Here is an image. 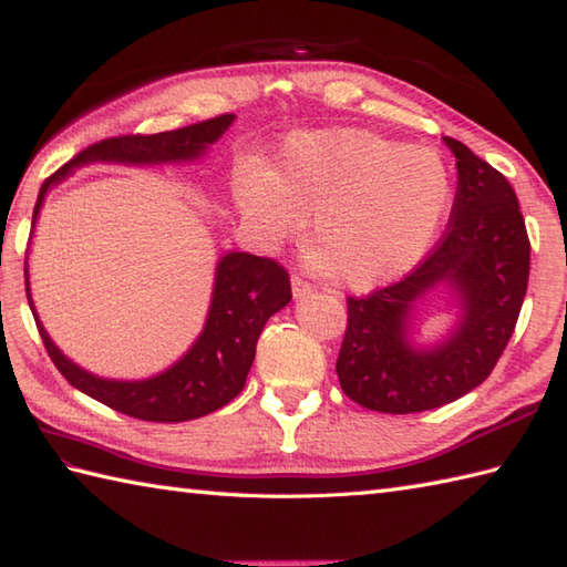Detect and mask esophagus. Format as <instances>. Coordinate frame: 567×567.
I'll return each instance as SVG.
<instances>
[{
  "label": "esophagus",
  "instance_id": "1",
  "mask_svg": "<svg viewBox=\"0 0 567 567\" xmlns=\"http://www.w3.org/2000/svg\"><path fill=\"white\" fill-rule=\"evenodd\" d=\"M311 292V285L307 280H302V277H292V297L295 299H307Z\"/></svg>",
  "mask_w": 567,
  "mask_h": 567
}]
</instances>
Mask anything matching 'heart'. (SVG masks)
Listing matches in <instances>:
<instances>
[{"label":"heart","instance_id":"b5f03b06","mask_svg":"<svg viewBox=\"0 0 567 567\" xmlns=\"http://www.w3.org/2000/svg\"><path fill=\"white\" fill-rule=\"evenodd\" d=\"M240 219L262 246L305 231L319 265L353 290L394 280L436 244L451 204V175L426 146H400L365 128L292 134L270 171L234 179Z\"/></svg>","mask_w":567,"mask_h":567}]
</instances>
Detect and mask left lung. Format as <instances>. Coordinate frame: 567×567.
<instances>
[{"mask_svg": "<svg viewBox=\"0 0 567 567\" xmlns=\"http://www.w3.org/2000/svg\"><path fill=\"white\" fill-rule=\"evenodd\" d=\"M443 143L457 167L443 238L402 282L348 297L336 372L341 390L372 412H426L475 390L497 365L524 305L532 246L514 189L465 143ZM431 296L450 302L454 327L436 342H419L417 311Z\"/></svg>", "mask_w": 567, "mask_h": 567, "instance_id": "obj_1", "label": "left lung"}]
</instances>
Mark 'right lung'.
I'll use <instances>...</instances> for the list:
<instances>
[{"label": "right lung", "instance_id": "obj_1", "mask_svg": "<svg viewBox=\"0 0 567 567\" xmlns=\"http://www.w3.org/2000/svg\"><path fill=\"white\" fill-rule=\"evenodd\" d=\"M234 118V114H224L177 131H163V134L153 136L106 138L84 148L41 185L33 207L31 238L48 192L65 183L80 167L94 163L136 167L197 163L226 134ZM23 270H27V297L35 327L41 331L48 355L63 372V378L72 388L116 409V412L143 421H158V424L199 419L231 402L244 390L265 321L290 305L292 299L290 277L275 260L250 256L244 250H226L216 260L207 319H204L195 343L173 365L151 378L114 380L94 375L60 351L35 315L29 260Z\"/></svg>", "mask_w": 567, "mask_h": 567}]
</instances>
